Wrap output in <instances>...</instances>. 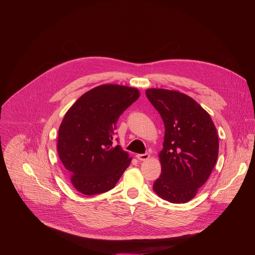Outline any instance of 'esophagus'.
<instances>
[{
  "label": "esophagus",
  "mask_w": 255,
  "mask_h": 255,
  "mask_svg": "<svg viewBox=\"0 0 255 255\" xmlns=\"http://www.w3.org/2000/svg\"><path fill=\"white\" fill-rule=\"evenodd\" d=\"M140 161H145L150 158V154L149 153H144V154H137L136 156Z\"/></svg>",
  "instance_id": "1"
}]
</instances>
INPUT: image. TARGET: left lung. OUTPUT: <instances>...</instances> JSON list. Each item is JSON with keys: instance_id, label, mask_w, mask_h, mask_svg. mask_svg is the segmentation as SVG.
<instances>
[{"instance_id": "left-lung-1", "label": "left lung", "mask_w": 255, "mask_h": 255, "mask_svg": "<svg viewBox=\"0 0 255 255\" xmlns=\"http://www.w3.org/2000/svg\"><path fill=\"white\" fill-rule=\"evenodd\" d=\"M145 94L165 128L158 154L161 173L153 191L170 203H188L216 164L219 152L216 127L209 113L186 94L165 89H147Z\"/></svg>"}]
</instances>
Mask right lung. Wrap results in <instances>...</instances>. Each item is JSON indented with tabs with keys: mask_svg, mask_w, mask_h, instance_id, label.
<instances>
[{
	"mask_svg": "<svg viewBox=\"0 0 255 255\" xmlns=\"http://www.w3.org/2000/svg\"><path fill=\"white\" fill-rule=\"evenodd\" d=\"M140 97L136 88L101 85L80 97L58 129L57 152L70 184L93 196L112 190L131 162L128 152L114 146L119 116Z\"/></svg>",
	"mask_w": 255,
	"mask_h": 255,
	"instance_id": "obj_1",
	"label": "right lung"
}]
</instances>
